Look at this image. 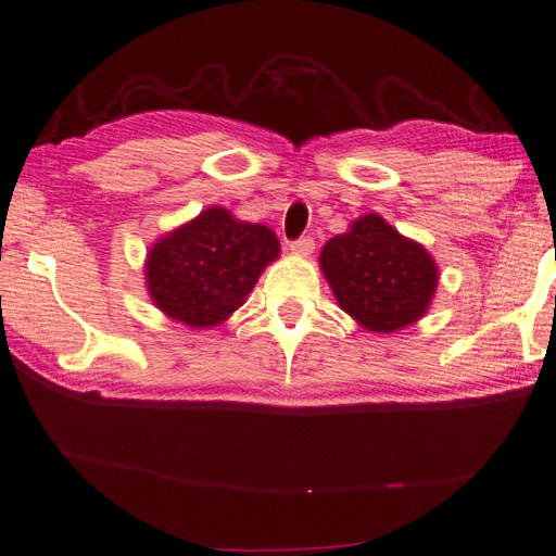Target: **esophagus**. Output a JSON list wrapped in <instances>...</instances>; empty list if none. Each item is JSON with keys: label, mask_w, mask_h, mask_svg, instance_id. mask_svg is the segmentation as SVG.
Here are the masks:
<instances>
[{"label": "esophagus", "mask_w": 556, "mask_h": 556, "mask_svg": "<svg viewBox=\"0 0 556 556\" xmlns=\"http://www.w3.org/2000/svg\"><path fill=\"white\" fill-rule=\"evenodd\" d=\"M315 251V241H313V237H301V239H295V241H291V253H295V255H309Z\"/></svg>", "instance_id": "34e87169"}]
</instances>
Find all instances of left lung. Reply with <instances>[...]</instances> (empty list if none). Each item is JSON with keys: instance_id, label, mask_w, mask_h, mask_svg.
Here are the masks:
<instances>
[{"instance_id": "8db88e82", "label": "left lung", "mask_w": 556, "mask_h": 556, "mask_svg": "<svg viewBox=\"0 0 556 556\" xmlns=\"http://www.w3.org/2000/svg\"><path fill=\"white\" fill-rule=\"evenodd\" d=\"M319 265L341 309L381 333L417 321L438 283V267L424 247L374 213L329 239Z\"/></svg>"}]
</instances>
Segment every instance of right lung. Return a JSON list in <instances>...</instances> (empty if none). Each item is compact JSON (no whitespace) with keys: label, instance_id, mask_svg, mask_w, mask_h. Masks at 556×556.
<instances>
[{"label":"right lung","instance_id":"right-lung-1","mask_svg":"<svg viewBox=\"0 0 556 556\" xmlns=\"http://www.w3.org/2000/svg\"><path fill=\"white\" fill-rule=\"evenodd\" d=\"M277 255L273 229L208 208L151 249L149 293L167 317L191 329L215 327L247 301Z\"/></svg>","mask_w":556,"mask_h":556}]
</instances>
